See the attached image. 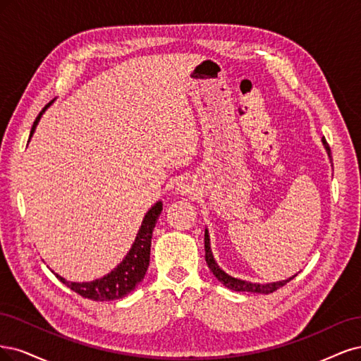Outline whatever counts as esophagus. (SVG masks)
Wrapping results in <instances>:
<instances>
[{
  "instance_id": "obj_1",
  "label": "esophagus",
  "mask_w": 361,
  "mask_h": 361,
  "mask_svg": "<svg viewBox=\"0 0 361 361\" xmlns=\"http://www.w3.org/2000/svg\"><path fill=\"white\" fill-rule=\"evenodd\" d=\"M178 192H180L181 195H190V193L193 192V189H192V185H190L188 181H184V183H181V184L178 185Z\"/></svg>"
}]
</instances>
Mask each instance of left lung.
<instances>
[{
  "instance_id": "8db88e82",
  "label": "left lung",
  "mask_w": 361,
  "mask_h": 361,
  "mask_svg": "<svg viewBox=\"0 0 361 361\" xmlns=\"http://www.w3.org/2000/svg\"><path fill=\"white\" fill-rule=\"evenodd\" d=\"M322 144L324 148L327 149V154L331 160V153H330V147L329 144L325 142V139L322 137ZM204 247H205V261L208 269L212 270V273L216 276L217 281L220 283H224V286H226L228 289L232 290H237V293H252V294H270L274 293L276 289L282 288L283 285H286L289 281H293V279L297 276H290L289 279H285V281H277V282H270V283H258V282H249V281H243V279L238 277H232L231 274L225 273L222 269H220L219 264L216 262L214 257H213V252H212V243H210V234H208V229H205V235H204Z\"/></svg>"
}]
</instances>
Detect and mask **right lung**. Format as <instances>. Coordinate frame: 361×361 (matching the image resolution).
Masks as SVG:
<instances>
[{
  "label": "right lung",
  "instance_id": "right-lung-1",
  "mask_svg": "<svg viewBox=\"0 0 361 361\" xmlns=\"http://www.w3.org/2000/svg\"><path fill=\"white\" fill-rule=\"evenodd\" d=\"M46 108L39 114L36 121H34L30 139L34 135V130H36V127ZM161 210H164V204H161V201H157L153 207L149 208L142 219L141 228L137 231L130 250L127 252L124 259L115 267L111 273L104 274L103 277L96 279V281H91V282H71V281H66L63 276L56 274L55 271L52 273L56 276L58 281L63 282L66 286L75 290V293H78L79 295L90 298L92 301L118 300L126 297L127 294H130L132 290L142 282V279L147 273V269L149 265L151 238H153V231Z\"/></svg>",
  "mask_w": 361,
  "mask_h": 361
}]
</instances>
